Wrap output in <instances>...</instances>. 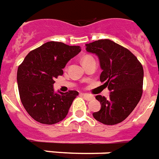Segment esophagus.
Here are the masks:
<instances>
[{
    "label": "esophagus",
    "instance_id": "34e87169",
    "mask_svg": "<svg viewBox=\"0 0 159 159\" xmlns=\"http://www.w3.org/2000/svg\"><path fill=\"white\" fill-rule=\"evenodd\" d=\"M82 96H83V97L86 100H87V101H89V100H91L93 98V95L88 94V93H82Z\"/></svg>",
    "mask_w": 159,
    "mask_h": 159
}]
</instances>
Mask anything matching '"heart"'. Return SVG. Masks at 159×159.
<instances>
[{"instance_id":"b5f03b06","label":"heart","mask_w":159,"mask_h":159,"mask_svg":"<svg viewBox=\"0 0 159 159\" xmlns=\"http://www.w3.org/2000/svg\"><path fill=\"white\" fill-rule=\"evenodd\" d=\"M93 57H91V56L89 55H85L83 57H82V63H84V62H86V61H90V60H93Z\"/></svg>"}]
</instances>
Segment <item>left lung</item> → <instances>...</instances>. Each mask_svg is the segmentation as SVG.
<instances>
[{"instance_id": "obj_1", "label": "left lung", "mask_w": 159, "mask_h": 159, "mask_svg": "<svg viewBox=\"0 0 159 159\" xmlns=\"http://www.w3.org/2000/svg\"><path fill=\"white\" fill-rule=\"evenodd\" d=\"M86 51L98 57L102 70L100 81L111 91L108 98L96 96L101 103V109L93 116L105 125L121 122L141 98L144 80L141 63L127 48L109 39L86 44Z\"/></svg>"}]
</instances>
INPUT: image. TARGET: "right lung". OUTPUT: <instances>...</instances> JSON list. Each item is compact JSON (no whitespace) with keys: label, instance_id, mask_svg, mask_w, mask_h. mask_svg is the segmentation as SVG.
Instances as JSON below:
<instances>
[{"label":"right lung","instance_id":"add662e5","mask_svg":"<svg viewBox=\"0 0 159 159\" xmlns=\"http://www.w3.org/2000/svg\"><path fill=\"white\" fill-rule=\"evenodd\" d=\"M81 51L79 46L60 42H48L31 51L18 67L17 83L23 106L33 119L52 125L66 116L72 102L78 96L75 90L54 93L56 78L62 69Z\"/></svg>","mask_w":159,"mask_h":159}]
</instances>
